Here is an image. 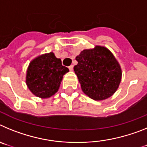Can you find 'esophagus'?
I'll list each match as a JSON object with an SVG mask.
<instances>
[{"instance_id":"obj_1","label":"esophagus","mask_w":147,"mask_h":147,"mask_svg":"<svg viewBox=\"0 0 147 147\" xmlns=\"http://www.w3.org/2000/svg\"><path fill=\"white\" fill-rule=\"evenodd\" d=\"M68 68H69L70 71H73V68H74V65H70L69 67H68Z\"/></svg>"}]
</instances>
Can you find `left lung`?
<instances>
[{
	"instance_id": "obj_1",
	"label": "left lung",
	"mask_w": 147,
	"mask_h": 147,
	"mask_svg": "<svg viewBox=\"0 0 147 147\" xmlns=\"http://www.w3.org/2000/svg\"><path fill=\"white\" fill-rule=\"evenodd\" d=\"M75 74L84 93L96 101L109 98L117 90L121 80L120 65L107 48L96 45L76 57Z\"/></svg>"
}]
</instances>
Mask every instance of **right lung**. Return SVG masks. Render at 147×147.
Here are the masks:
<instances>
[{
	"instance_id": "obj_1",
	"label": "right lung",
	"mask_w": 147,
	"mask_h": 147,
	"mask_svg": "<svg viewBox=\"0 0 147 147\" xmlns=\"http://www.w3.org/2000/svg\"><path fill=\"white\" fill-rule=\"evenodd\" d=\"M69 71L53 52L40 55L30 62L26 82L36 96L49 98L58 91L63 75Z\"/></svg>"
}]
</instances>
